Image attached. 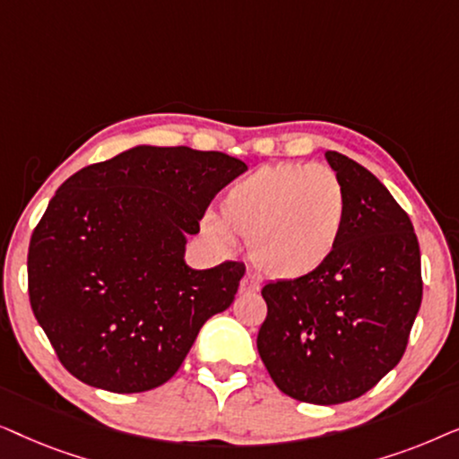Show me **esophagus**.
Segmentation results:
<instances>
[{"label":"esophagus","instance_id":"obj_1","mask_svg":"<svg viewBox=\"0 0 459 459\" xmlns=\"http://www.w3.org/2000/svg\"><path fill=\"white\" fill-rule=\"evenodd\" d=\"M261 288L259 281L255 278H250V275H244L242 281H240V294H253Z\"/></svg>","mask_w":459,"mask_h":459}]
</instances>
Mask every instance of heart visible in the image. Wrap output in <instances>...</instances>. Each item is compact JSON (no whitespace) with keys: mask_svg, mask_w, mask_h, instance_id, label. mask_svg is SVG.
<instances>
[{"mask_svg":"<svg viewBox=\"0 0 459 459\" xmlns=\"http://www.w3.org/2000/svg\"><path fill=\"white\" fill-rule=\"evenodd\" d=\"M347 225V194L328 167L273 162L225 192L221 215L203 228L221 244L248 240L250 261L273 280L316 273L334 256Z\"/></svg>","mask_w":459,"mask_h":459,"instance_id":"1","label":"heart"}]
</instances>
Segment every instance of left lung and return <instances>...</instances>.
Segmentation results:
<instances>
[{"label":"left lung","instance_id":"1","mask_svg":"<svg viewBox=\"0 0 459 459\" xmlns=\"http://www.w3.org/2000/svg\"><path fill=\"white\" fill-rule=\"evenodd\" d=\"M347 194L336 253L316 273L263 286L256 349L275 386L316 405L353 401L405 353L422 303L420 247L407 212L349 156L325 152Z\"/></svg>","mask_w":459,"mask_h":459}]
</instances>
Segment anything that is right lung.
<instances>
[{
	"instance_id": "1",
	"label": "right lung",
	"mask_w": 459,
	"mask_h": 459,
	"mask_svg": "<svg viewBox=\"0 0 459 459\" xmlns=\"http://www.w3.org/2000/svg\"><path fill=\"white\" fill-rule=\"evenodd\" d=\"M247 171L223 152L135 146L71 175L29 244V299L68 372L143 393L178 372L200 328L234 303L244 263H186L206 206Z\"/></svg>"
}]
</instances>
